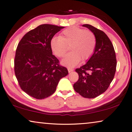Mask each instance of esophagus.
I'll return each instance as SVG.
<instances>
[{
    "mask_svg": "<svg viewBox=\"0 0 132 132\" xmlns=\"http://www.w3.org/2000/svg\"><path fill=\"white\" fill-rule=\"evenodd\" d=\"M68 72H71L74 71V69H72L71 68H68Z\"/></svg>",
    "mask_w": 132,
    "mask_h": 132,
    "instance_id": "esophagus-1",
    "label": "esophagus"
}]
</instances>
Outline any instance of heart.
I'll use <instances>...</instances> for the list:
<instances>
[{"instance_id":"b5f03b06","label":"heart","mask_w":132,"mask_h":132,"mask_svg":"<svg viewBox=\"0 0 132 132\" xmlns=\"http://www.w3.org/2000/svg\"><path fill=\"white\" fill-rule=\"evenodd\" d=\"M96 46V38L90 31L72 26L67 28L60 36H54L50 40V47L56 56L61 58L70 47V53L65 56L61 64L67 67H74L82 61L92 56Z\"/></svg>"}]
</instances>
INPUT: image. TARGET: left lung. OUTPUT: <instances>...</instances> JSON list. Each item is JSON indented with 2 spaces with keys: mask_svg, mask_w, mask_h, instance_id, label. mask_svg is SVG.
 <instances>
[{
  "mask_svg": "<svg viewBox=\"0 0 132 132\" xmlns=\"http://www.w3.org/2000/svg\"><path fill=\"white\" fill-rule=\"evenodd\" d=\"M82 26L94 34L96 46L87 63L76 70L79 78L73 87L75 91L83 97L93 98L109 88L114 78L117 61L114 47L106 34L88 24Z\"/></svg>",
  "mask_w": 132,
  "mask_h": 132,
  "instance_id": "1",
  "label": "left lung"
}]
</instances>
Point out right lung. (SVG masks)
Returning a JSON list of instances; mask_svg holds the SVG:
<instances>
[{
	"label": "right lung",
	"instance_id": "obj_1",
	"mask_svg": "<svg viewBox=\"0 0 132 132\" xmlns=\"http://www.w3.org/2000/svg\"><path fill=\"white\" fill-rule=\"evenodd\" d=\"M64 28L40 25L27 32L18 44L14 61L15 76L22 90L34 98L51 96L60 79L68 74L50 47L51 38Z\"/></svg>",
	"mask_w": 132,
	"mask_h": 132
}]
</instances>
